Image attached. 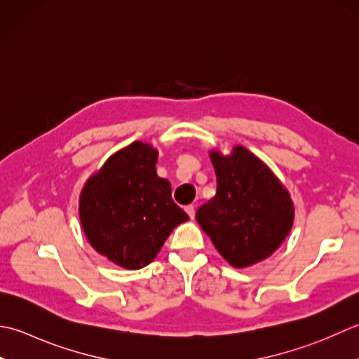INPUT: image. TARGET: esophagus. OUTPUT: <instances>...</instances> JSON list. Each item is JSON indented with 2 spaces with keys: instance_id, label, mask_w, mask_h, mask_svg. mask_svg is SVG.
<instances>
[{
  "instance_id": "esophagus-1",
  "label": "esophagus",
  "mask_w": 359,
  "mask_h": 359,
  "mask_svg": "<svg viewBox=\"0 0 359 359\" xmlns=\"http://www.w3.org/2000/svg\"><path fill=\"white\" fill-rule=\"evenodd\" d=\"M184 210L187 212L190 218H194V217H195V208L192 206V204H189V206H186V208H184Z\"/></svg>"
}]
</instances>
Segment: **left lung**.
<instances>
[{"instance_id": "left-lung-1", "label": "left lung", "mask_w": 359, "mask_h": 359, "mask_svg": "<svg viewBox=\"0 0 359 359\" xmlns=\"http://www.w3.org/2000/svg\"><path fill=\"white\" fill-rule=\"evenodd\" d=\"M217 195L196 210V222L233 268L268 259L294 223V204L274 172L243 145L229 155L209 151Z\"/></svg>"}]
</instances>
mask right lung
I'll return each mask as SVG.
<instances>
[{
    "mask_svg": "<svg viewBox=\"0 0 359 359\" xmlns=\"http://www.w3.org/2000/svg\"><path fill=\"white\" fill-rule=\"evenodd\" d=\"M158 150L135 141L113 153L86 180L79 217L86 240L126 269L155 260L164 241L189 215L172 200L170 182L156 173Z\"/></svg>",
    "mask_w": 359,
    "mask_h": 359,
    "instance_id": "1",
    "label": "right lung"
}]
</instances>
